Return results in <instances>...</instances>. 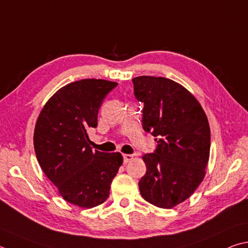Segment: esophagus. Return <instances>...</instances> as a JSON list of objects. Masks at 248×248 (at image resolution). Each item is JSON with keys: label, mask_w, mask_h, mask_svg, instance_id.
<instances>
[{"label": "esophagus", "mask_w": 248, "mask_h": 248, "mask_svg": "<svg viewBox=\"0 0 248 248\" xmlns=\"http://www.w3.org/2000/svg\"><path fill=\"white\" fill-rule=\"evenodd\" d=\"M133 159V155H130V154H124V163L127 164L129 161H131Z\"/></svg>", "instance_id": "esophagus-1"}]
</instances>
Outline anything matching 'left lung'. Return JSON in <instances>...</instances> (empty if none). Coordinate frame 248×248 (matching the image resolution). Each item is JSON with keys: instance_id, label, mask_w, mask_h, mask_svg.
Segmentation results:
<instances>
[{"instance_id": "8db88e82", "label": "left lung", "mask_w": 248, "mask_h": 248, "mask_svg": "<svg viewBox=\"0 0 248 248\" xmlns=\"http://www.w3.org/2000/svg\"><path fill=\"white\" fill-rule=\"evenodd\" d=\"M132 81L134 95L144 104V131L157 142L156 151L142 157L146 173L139 182L140 193L154 206L173 208L188 199L205 177L210 152L208 119L181 84L152 76Z\"/></svg>"}]
</instances>
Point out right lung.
Listing matches in <instances>:
<instances>
[{
    "label": "right lung",
    "instance_id": "add662e5",
    "mask_svg": "<svg viewBox=\"0 0 248 248\" xmlns=\"http://www.w3.org/2000/svg\"><path fill=\"white\" fill-rule=\"evenodd\" d=\"M117 82L83 79L65 85L44 105L33 144L40 167L61 196L81 208L101 205L123 164L120 153L93 151L88 132L96 128L98 109Z\"/></svg>",
    "mask_w": 248,
    "mask_h": 248
}]
</instances>
